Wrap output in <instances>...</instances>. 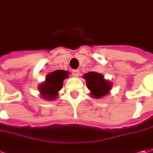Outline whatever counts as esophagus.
<instances>
[{"label":"esophagus","instance_id":"34e87169","mask_svg":"<svg viewBox=\"0 0 153 153\" xmlns=\"http://www.w3.org/2000/svg\"><path fill=\"white\" fill-rule=\"evenodd\" d=\"M71 73H72V75L74 76H78L79 74H80V71L79 70H72Z\"/></svg>","mask_w":153,"mask_h":153}]
</instances>
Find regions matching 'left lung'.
<instances>
[{"instance_id":"1","label":"left lung","mask_w":153,"mask_h":153,"mask_svg":"<svg viewBox=\"0 0 153 153\" xmlns=\"http://www.w3.org/2000/svg\"><path fill=\"white\" fill-rule=\"evenodd\" d=\"M83 77L86 80L88 88L91 91V94L94 98H102L111 88V84L103 78L102 74L91 71L84 75Z\"/></svg>"}]
</instances>
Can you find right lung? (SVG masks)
<instances>
[{"instance_id": "1", "label": "right lung", "mask_w": 153, "mask_h": 153, "mask_svg": "<svg viewBox=\"0 0 153 153\" xmlns=\"http://www.w3.org/2000/svg\"><path fill=\"white\" fill-rule=\"evenodd\" d=\"M68 74L69 73L65 71L57 70L48 75L45 82L39 87V91L43 98L48 100L55 99L58 92L62 88L64 79L68 77Z\"/></svg>"}]
</instances>
